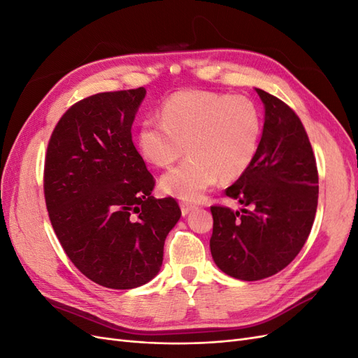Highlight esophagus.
Masks as SVG:
<instances>
[{
	"label": "esophagus",
	"mask_w": 358,
	"mask_h": 358,
	"mask_svg": "<svg viewBox=\"0 0 358 358\" xmlns=\"http://www.w3.org/2000/svg\"><path fill=\"white\" fill-rule=\"evenodd\" d=\"M196 209V206L194 204H191V203H185V201H182L180 203V210H182V215L185 216V215H188L191 210H194Z\"/></svg>",
	"instance_id": "34e87169"
}]
</instances>
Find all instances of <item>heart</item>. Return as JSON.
I'll list each match as a JSON object with an SVG mask.
<instances>
[{
    "label": "heart",
    "mask_w": 358,
    "mask_h": 358,
    "mask_svg": "<svg viewBox=\"0 0 358 358\" xmlns=\"http://www.w3.org/2000/svg\"><path fill=\"white\" fill-rule=\"evenodd\" d=\"M161 119L138 125V154L155 167H169L182 154L189 157L162 175L167 196L196 201L216 182L243 176L262 142L263 121L246 96L210 91H180L162 103Z\"/></svg>",
    "instance_id": "heart-1"
}]
</instances>
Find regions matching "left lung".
Listing matches in <instances>:
<instances>
[{
  "label": "left lung",
  "mask_w": 358,
  "mask_h": 358,
  "mask_svg": "<svg viewBox=\"0 0 358 358\" xmlns=\"http://www.w3.org/2000/svg\"><path fill=\"white\" fill-rule=\"evenodd\" d=\"M255 91L264 104L258 154L225 189V196L251 210L210 208L213 262L241 280H259L285 268L305 245L318 204V170L305 127L284 101Z\"/></svg>",
  "instance_id": "1"
}]
</instances>
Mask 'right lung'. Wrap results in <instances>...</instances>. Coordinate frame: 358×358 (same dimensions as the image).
<instances>
[{
    "mask_svg": "<svg viewBox=\"0 0 358 358\" xmlns=\"http://www.w3.org/2000/svg\"><path fill=\"white\" fill-rule=\"evenodd\" d=\"M145 88L101 92L73 104L45 161L49 218L71 263L95 284L131 289L154 279L180 218L175 199L150 196L155 179L131 138Z\"/></svg>",
    "mask_w": 358,
    "mask_h": 358,
    "instance_id": "1",
    "label": "right lung"
}]
</instances>
